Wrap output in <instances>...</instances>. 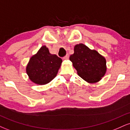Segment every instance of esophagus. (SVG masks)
Here are the masks:
<instances>
[{"label":"esophagus","instance_id":"esophagus-1","mask_svg":"<svg viewBox=\"0 0 130 130\" xmlns=\"http://www.w3.org/2000/svg\"><path fill=\"white\" fill-rule=\"evenodd\" d=\"M68 59H69V55H68V54H67L66 56L63 57V60H68Z\"/></svg>","mask_w":130,"mask_h":130}]
</instances>
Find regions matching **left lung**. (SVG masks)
Instances as JSON below:
<instances>
[{"instance_id": "8db88e82", "label": "left lung", "mask_w": 130, "mask_h": 130, "mask_svg": "<svg viewBox=\"0 0 130 130\" xmlns=\"http://www.w3.org/2000/svg\"><path fill=\"white\" fill-rule=\"evenodd\" d=\"M70 60L83 79L90 83L99 81L106 71V61L96 51L91 50L84 44H76Z\"/></svg>"}]
</instances>
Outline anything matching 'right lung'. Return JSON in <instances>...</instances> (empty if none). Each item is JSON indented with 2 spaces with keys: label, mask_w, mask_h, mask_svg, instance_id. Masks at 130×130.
Returning a JSON list of instances; mask_svg holds the SVG:
<instances>
[{
  "label": "right lung",
  "mask_w": 130,
  "mask_h": 130,
  "mask_svg": "<svg viewBox=\"0 0 130 130\" xmlns=\"http://www.w3.org/2000/svg\"><path fill=\"white\" fill-rule=\"evenodd\" d=\"M62 62V59L51 54L48 48L43 46L30 59L26 67L27 74L35 84H47L56 76Z\"/></svg>",
  "instance_id": "1"
}]
</instances>
